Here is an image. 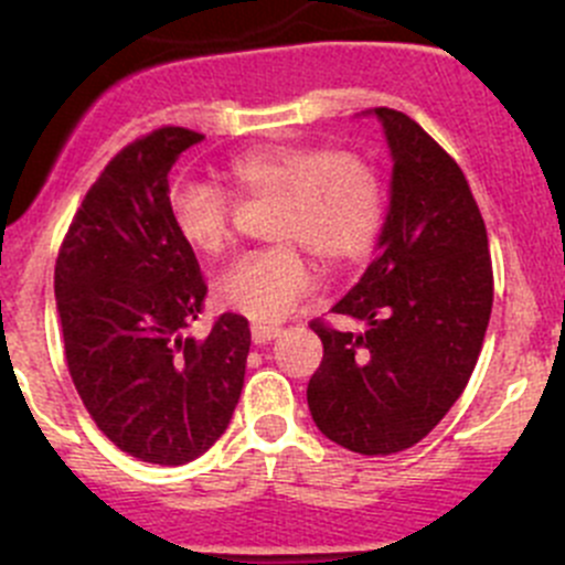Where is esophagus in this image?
I'll return each instance as SVG.
<instances>
[{
    "label": "esophagus",
    "mask_w": 565,
    "mask_h": 565,
    "mask_svg": "<svg viewBox=\"0 0 565 565\" xmlns=\"http://www.w3.org/2000/svg\"><path fill=\"white\" fill-rule=\"evenodd\" d=\"M281 333V328L273 322H254L250 324V341L254 344H267V341H273L276 335Z\"/></svg>",
    "instance_id": "1"
}]
</instances>
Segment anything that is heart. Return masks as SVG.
I'll return each instance as SVG.
<instances>
[{
    "instance_id": "b5f03b06",
    "label": "heart",
    "mask_w": 565,
    "mask_h": 565,
    "mask_svg": "<svg viewBox=\"0 0 565 565\" xmlns=\"http://www.w3.org/2000/svg\"><path fill=\"white\" fill-rule=\"evenodd\" d=\"M241 196H273L270 237L278 243L237 256L213 284L221 309L259 322L281 319L311 284L303 250L322 265H347L372 248L383 224V182L355 152L311 145H259L226 163ZM177 235L204 256L232 243L230 193L215 182L188 180L169 196Z\"/></svg>"
}]
</instances>
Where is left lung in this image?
<instances>
[{
	"mask_svg": "<svg viewBox=\"0 0 565 565\" xmlns=\"http://www.w3.org/2000/svg\"><path fill=\"white\" fill-rule=\"evenodd\" d=\"M366 114L391 147L388 215L374 262L330 309L363 328L311 322L324 355L306 396L328 440L388 457L424 440L461 396L494 284L487 226L457 161L407 114Z\"/></svg>",
	"mask_w": 565,
	"mask_h": 565,
	"instance_id": "8db88e82",
	"label": "left lung"
}]
</instances>
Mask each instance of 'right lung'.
Instances as JSON below:
<instances>
[{"label": "right lung", "instance_id": "right-lung-1", "mask_svg": "<svg viewBox=\"0 0 565 565\" xmlns=\"http://www.w3.org/2000/svg\"><path fill=\"white\" fill-rule=\"evenodd\" d=\"M202 139L167 125L119 150L54 267L73 385L108 440L150 465L202 457L230 426L246 377V317L221 315L207 339L185 333L207 284L172 224L169 172Z\"/></svg>", "mask_w": 565, "mask_h": 565}]
</instances>
